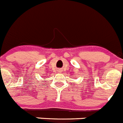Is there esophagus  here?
Listing matches in <instances>:
<instances>
[{
  "label": "esophagus",
  "mask_w": 123,
  "mask_h": 123,
  "mask_svg": "<svg viewBox=\"0 0 123 123\" xmlns=\"http://www.w3.org/2000/svg\"><path fill=\"white\" fill-rule=\"evenodd\" d=\"M58 72L60 73V72H62V70H61V69H58Z\"/></svg>",
  "instance_id": "1"
}]
</instances>
